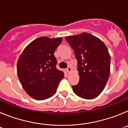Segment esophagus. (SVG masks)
<instances>
[{"instance_id": "34e87169", "label": "esophagus", "mask_w": 128, "mask_h": 128, "mask_svg": "<svg viewBox=\"0 0 128 128\" xmlns=\"http://www.w3.org/2000/svg\"><path fill=\"white\" fill-rule=\"evenodd\" d=\"M66 71H67V72H68V73H72V68H71L70 66H68V67L67 68V69H66Z\"/></svg>"}]
</instances>
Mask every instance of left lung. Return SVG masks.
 Listing matches in <instances>:
<instances>
[{
    "label": "left lung",
    "mask_w": 128,
    "mask_h": 128,
    "mask_svg": "<svg viewBox=\"0 0 128 128\" xmlns=\"http://www.w3.org/2000/svg\"><path fill=\"white\" fill-rule=\"evenodd\" d=\"M66 40L75 52L79 82L72 86L74 93L85 99H93L102 93L110 73V55L106 46L88 33L68 36Z\"/></svg>",
    "instance_id": "obj_1"
}]
</instances>
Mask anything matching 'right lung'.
<instances>
[{
  "label": "right lung",
  "instance_id": "1",
  "mask_svg": "<svg viewBox=\"0 0 128 128\" xmlns=\"http://www.w3.org/2000/svg\"><path fill=\"white\" fill-rule=\"evenodd\" d=\"M62 38L41 36L26 47L18 60V77L26 92L38 100L55 95L64 72L56 69L54 52Z\"/></svg>",
  "mask_w": 128,
  "mask_h": 128
}]
</instances>
